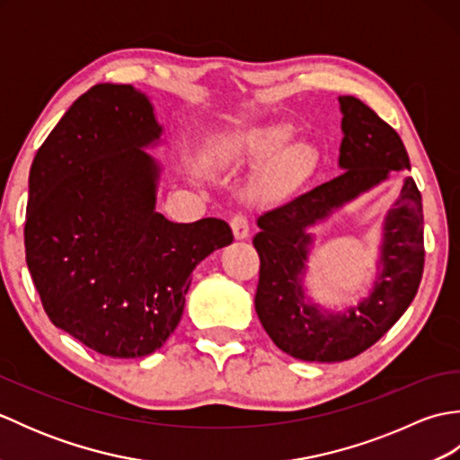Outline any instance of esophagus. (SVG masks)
Listing matches in <instances>:
<instances>
[{"label":"esophagus","instance_id":"34e87169","mask_svg":"<svg viewBox=\"0 0 460 460\" xmlns=\"http://www.w3.org/2000/svg\"><path fill=\"white\" fill-rule=\"evenodd\" d=\"M231 229H233V235H235L237 241L247 239L251 229H249V221L245 215H235V217L231 219Z\"/></svg>","mask_w":460,"mask_h":460}]
</instances>
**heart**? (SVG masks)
I'll return each instance as SVG.
<instances>
[{"label":"heart","mask_w":460,"mask_h":460,"mask_svg":"<svg viewBox=\"0 0 460 460\" xmlns=\"http://www.w3.org/2000/svg\"><path fill=\"white\" fill-rule=\"evenodd\" d=\"M295 126L288 122L252 124L229 132L213 144L209 164L221 172L259 170L251 185L252 198L269 201L298 188L318 164L316 146L292 140Z\"/></svg>","instance_id":"b5f03b06"}]
</instances>
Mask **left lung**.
Segmentation results:
<instances>
[{"instance_id":"1","label":"left lung","mask_w":460,"mask_h":460,"mask_svg":"<svg viewBox=\"0 0 460 460\" xmlns=\"http://www.w3.org/2000/svg\"><path fill=\"white\" fill-rule=\"evenodd\" d=\"M341 172L314 190L259 215L252 239L259 259L255 310L262 328L288 356L305 361L356 358L403 316L423 277V203L413 178L387 209L381 227L377 272L367 296L326 310L306 295L312 227L377 188L392 172L411 170L399 134L356 96H340Z\"/></svg>"}]
</instances>
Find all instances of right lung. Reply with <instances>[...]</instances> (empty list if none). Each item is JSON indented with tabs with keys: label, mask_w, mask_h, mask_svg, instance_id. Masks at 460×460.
<instances>
[{
	"label": "right lung",
	"mask_w": 460,
	"mask_h": 460,
	"mask_svg": "<svg viewBox=\"0 0 460 460\" xmlns=\"http://www.w3.org/2000/svg\"><path fill=\"white\" fill-rule=\"evenodd\" d=\"M132 84H96L47 136L29 172L25 261L49 320L111 358H144L180 324L191 272L231 245L221 219L155 211L162 142Z\"/></svg>",
	"instance_id": "1"
}]
</instances>
